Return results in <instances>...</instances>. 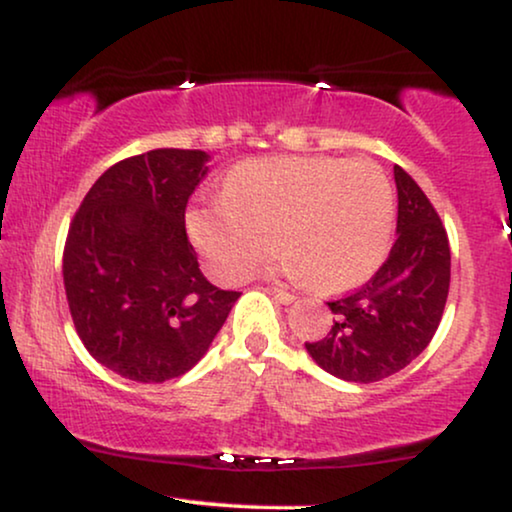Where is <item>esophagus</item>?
Here are the masks:
<instances>
[{"instance_id": "34e87169", "label": "esophagus", "mask_w": 512, "mask_h": 512, "mask_svg": "<svg viewBox=\"0 0 512 512\" xmlns=\"http://www.w3.org/2000/svg\"><path fill=\"white\" fill-rule=\"evenodd\" d=\"M268 293L277 300V303H282V305H289V303H293V300H296L289 291H284V289H268Z\"/></svg>"}]
</instances>
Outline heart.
<instances>
[{"instance_id":"heart-1","label":"heart","mask_w":512,"mask_h":512,"mask_svg":"<svg viewBox=\"0 0 512 512\" xmlns=\"http://www.w3.org/2000/svg\"><path fill=\"white\" fill-rule=\"evenodd\" d=\"M391 226L387 174L363 158L247 160L226 174L223 198L195 202L186 214L188 235L221 282L247 279L277 244L279 270L321 291L366 282Z\"/></svg>"}]
</instances>
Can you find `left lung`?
Listing matches in <instances>:
<instances>
[{"label": "left lung", "mask_w": 512, "mask_h": 512, "mask_svg": "<svg viewBox=\"0 0 512 512\" xmlns=\"http://www.w3.org/2000/svg\"><path fill=\"white\" fill-rule=\"evenodd\" d=\"M396 242L387 261L328 307L331 331L307 352L326 373L347 382H377L403 370L429 345L450 291V242L443 221L417 181L394 165Z\"/></svg>", "instance_id": "left-lung-1"}]
</instances>
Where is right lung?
<instances>
[{
  "mask_svg": "<svg viewBox=\"0 0 512 512\" xmlns=\"http://www.w3.org/2000/svg\"><path fill=\"white\" fill-rule=\"evenodd\" d=\"M207 160L198 149L125 158L69 223L62 277L76 333L95 361L132 382L188 373L240 298L207 282L186 235Z\"/></svg>",
  "mask_w": 512,
  "mask_h": 512,
  "instance_id": "right-lung-1",
  "label": "right lung"
}]
</instances>
